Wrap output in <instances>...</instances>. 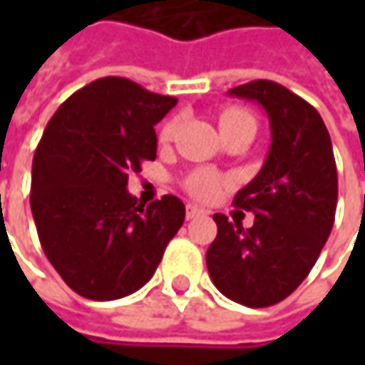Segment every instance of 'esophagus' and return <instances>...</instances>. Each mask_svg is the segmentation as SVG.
<instances>
[{
    "instance_id": "1",
    "label": "esophagus",
    "mask_w": 365,
    "mask_h": 365,
    "mask_svg": "<svg viewBox=\"0 0 365 365\" xmlns=\"http://www.w3.org/2000/svg\"><path fill=\"white\" fill-rule=\"evenodd\" d=\"M207 215V211L201 209V207H197V205H187V219H197V217H203Z\"/></svg>"
}]
</instances>
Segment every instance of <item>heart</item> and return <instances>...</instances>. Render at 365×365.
Wrapping results in <instances>:
<instances>
[{"label":"heart","instance_id":"1","mask_svg":"<svg viewBox=\"0 0 365 365\" xmlns=\"http://www.w3.org/2000/svg\"><path fill=\"white\" fill-rule=\"evenodd\" d=\"M244 123H256L250 111H245L242 107H225V109H221V113H219L221 132H227V130L237 128V125H244ZM176 128H178V118H173V120H168L162 125L160 133H158V140H160L162 144H166V142H170L175 138ZM221 182H223L221 176L215 170H211V168H195L182 180L187 192L192 195L195 199H201V201L213 199L219 192V189H221Z\"/></svg>","mask_w":365,"mask_h":365}]
</instances>
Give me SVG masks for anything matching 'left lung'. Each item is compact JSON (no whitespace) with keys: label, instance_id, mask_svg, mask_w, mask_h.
Listing matches in <instances>:
<instances>
[{"label":"left lung","instance_id":"left-lung-1","mask_svg":"<svg viewBox=\"0 0 365 365\" xmlns=\"http://www.w3.org/2000/svg\"><path fill=\"white\" fill-rule=\"evenodd\" d=\"M230 95L266 109L272 146L258 176L233 199L256 215L254 225L244 230L215 213L207 270L227 299L252 309L272 307L299 288L329 237L337 166L325 123L302 97L266 78L233 87Z\"/></svg>","mask_w":365,"mask_h":365}]
</instances>
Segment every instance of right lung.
<instances>
[{"mask_svg":"<svg viewBox=\"0 0 365 365\" xmlns=\"http://www.w3.org/2000/svg\"><path fill=\"white\" fill-rule=\"evenodd\" d=\"M176 101L130 78H97L42 133L30 190L36 232L54 270L85 299L115 301L144 287L185 221L175 195L144 207L125 190L128 175L156 158L154 125Z\"/></svg>","mask_w":365,"mask_h":365,"instance_id":"right-lung-1","label":"right lung"}]
</instances>
